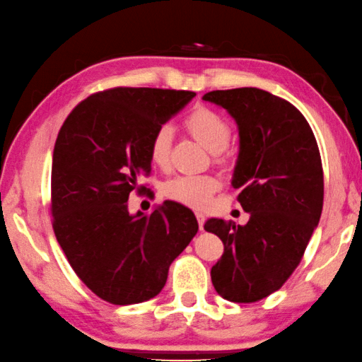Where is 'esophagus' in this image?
I'll return each mask as SVG.
<instances>
[{
	"label": "esophagus",
	"instance_id": "34e87169",
	"mask_svg": "<svg viewBox=\"0 0 362 362\" xmlns=\"http://www.w3.org/2000/svg\"><path fill=\"white\" fill-rule=\"evenodd\" d=\"M195 218H197L199 228H200V229H204V223H205V215H204V213L197 211V213H195Z\"/></svg>",
	"mask_w": 362,
	"mask_h": 362
}]
</instances>
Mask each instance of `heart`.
I'll list each match as a JSON object with an SVG mask.
<instances>
[{
	"instance_id": "b5f03b06",
	"label": "heart",
	"mask_w": 362,
	"mask_h": 362,
	"mask_svg": "<svg viewBox=\"0 0 362 362\" xmlns=\"http://www.w3.org/2000/svg\"><path fill=\"white\" fill-rule=\"evenodd\" d=\"M185 127L200 144L213 153V162L228 167L233 162L229 142L233 138V127L220 112L210 107H197L186 117ZM173 132L163 125L152 133L149 139V158L156 167L167 170L171 162ZM221 189V180L215 175H177L165 182L162 192L167 199L191 209H204L213 195Z\"/></svg>"
}]
</instances>
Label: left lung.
I'll return each mask as SVG.
<instances>
[{"mask_svg": "<svg viewBox=\"0 0 362 362\" xmlns=\"http://www.w3.org/2000/svg\"><path fill=\"white\" fill-rule=\"evenodd\" d=\"M235 118L240 152L233 186L250 220L210 218L205 230L224 244L211 268L213 287L234 303H255L279 290L303 258L322 213L324 173L315 133L303 114L258 88L204 94Z\"/></svg>", "mask_w": 362, "mask_h": 362, "instance_id": "left-lung-1", "label": "left lung"}]
</instances>
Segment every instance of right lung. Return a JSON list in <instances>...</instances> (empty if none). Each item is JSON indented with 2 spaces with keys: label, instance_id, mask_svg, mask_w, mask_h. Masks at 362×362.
I'll use <instances>...</instances> for the list:
<instances>
[{
  "label": "right lung",
  "instance_id": "add662e5",
  "mask_svg": "<svg viewBox=\"0 0 362 362\" xmlns=\"http://www.w3.org/2000/svg\"><path fill=\"white\" fill-rule=\"evenodd\" d=\"M194 91L117 86L76 104L59 129L51 215L59 245L81 282L112 305L153 298L173 259L197 234L194 213L163 202L129 215L128 197L151 175L149 139Z\"/></svg>",
  "mask_w": 362,
  "mask_h": 362
}]
</instances>
